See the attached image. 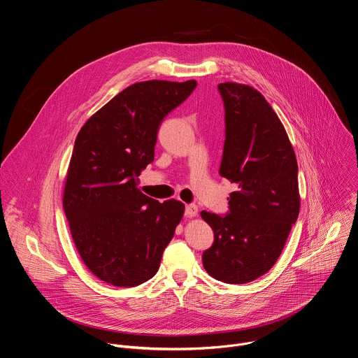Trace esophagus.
I'll return each mask as SVG.
<instances>
[{"label":"esophagus","instance_id":"1","mask_svg":"<svg viewBox=\"0 0 358 358\" xmlns=\"http://www.w3.org/2000/svg\"><path fill=\"white\" fill-rule=\"evenodd\" d=\"M198 214V207L194 206V203H188V206H185V215L188 218H192Z\"/></svg>","mask_w":358,"mask_h":358}]
</instances>
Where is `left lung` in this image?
Here are the masks:
<instances>
[{
    "instance_id": "1",
    "label": "left lung",
    "mask_w": 358,
    "mask_h": 358,
    "mask_svg": "<svg viewBox=\"0 0 358 358\" xmlns=\"http://www.w3.org/2000/svg\"><path fill=\"white\" fill-rule=\"evenodd\" d=\"M225 109L220 174L235 182L229 213L202 211L214 243L202 265L225 283H248L278 261L300 210L297 162L292 143L266 99L248 85H218Z\"/></svg>"
}]
</instances>
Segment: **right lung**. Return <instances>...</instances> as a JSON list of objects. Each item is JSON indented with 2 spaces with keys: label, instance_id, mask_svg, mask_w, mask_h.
Returning a JSON list of instances; mask_svg holds the SVG:
<instances>
[{
  "label": "right lung",
  "instance_id": "add662e5",
  "mask_svg": "<svg viewBox=\"0 0 358 358\" xmlns=\"http://www.w3.org/2000/svg\"><path fill=\"white\" fill-rule=\"evenodd\" d=\"M195 86V80L134 83L76 136L64 210L83 264L100 280L133 287L160 268L185 207L177 199L159 202L144 195L137 177L155 160L163 119Z\"/></svg>",
  "mask_w": 358,
  "mask_h": 358
}]
</instances>
